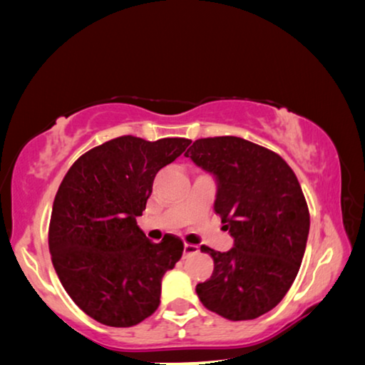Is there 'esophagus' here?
Masks as SVG:
<instances>
[{
    "mask_svg": "<svg viewBox=\"0 0 365 365\" xmlns=\"http://www.w3.org/2000/svg\"><path fill=\"white\" fill-rule=\"evenodd\" d=\"M196 252H200V246L185 243V246H183V256L185 257H188L191 255H196Z\"/></svg>",
    "mask_w": 365,
    "mask_h": 365,
    "instance_id": "obj_1",
    "label": "esophagus"
}]
</instances>
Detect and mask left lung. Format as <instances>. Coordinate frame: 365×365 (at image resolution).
Here are the masks:
<instances>
[{
    "label": "left lung",
    "mask_w": 365,
    "mask_h": 365,
    "mask_svg": "<svg viewBox=\"0 0 365 365\" xmlns=\"http://www.w3.org/2000/svg\"><path fill=\"white\" fill-rule=\"evenodd\" d=\"M185 156L217 182L214 211L233 248L201 251L214 259L197 298L228 320H251L285 298L298 275L309 235V209L292 168L279 154L238 137L196 140Z\"/></svg>",
    "instance_id": "left-lung-1"
}]
</instances>
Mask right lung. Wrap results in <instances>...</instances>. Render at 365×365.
<instances>
[{"instance_id":"right-lung-1","label":"right lung","mask_w":365,"mask_h":365,"mask_svg":"<svg viewBox=\"0 0 365 365\" xmlns=\"http://www.w3.org/2000/svg\"><path fill=\"white\" fill-rule=\"evenodd\" d=\"M187 138H114L80 156L53 202L48 243L67 294L96 322L132 327L160 302V282L183 243H153L137 225L158 172L180 156Z\"/></svg>"}]
</instances>
